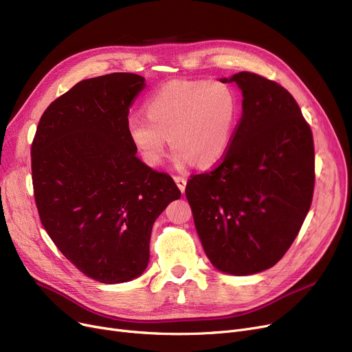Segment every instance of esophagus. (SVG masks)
I'll return each instance as SVG.
<instances>
[{"label":"esophagus","instance_id":"1","mask_svg":"<svg viewBox=\"0 0 352 352\" xmlns=\"http://www.w3.org/2000/svg\"><path fill=\"white\" fill-rule=\"evenodd\" d=\"M174 181L177 182V186H178L181 192L186 191V186H187V179L186 178H184L182 175H174Z\"/></svg>","mask_w":352,"mask_h":352}]
</instances>
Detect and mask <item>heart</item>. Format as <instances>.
<instances>
[{"mask_svg": "<svg viewBox=\"0 0 352 352\" xmlns=\"http://www.w3.org/2000/svg\"><path fill=\"white\" fill-rule=\"evenodd\" d=\"M146 116L126 118V133L141 160L162 162L170 144L173 161L186 168L217 164L228 151L238 120L234 89L221 81H173L148 98Z\"/></svg>", "mask_w": 352, "mask_h": 352, "instance_id": "b5f03b06", "label": "heart"}]
</instances>
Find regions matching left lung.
<instances>
[{"mask_svg": "<svg viewBox=\"0 0 352 352\" xmlns=\"http://www.w3.org/2000/svg\"><path fill=\"white\" fill-rule=\"evenodd\" d=\"M221 81L243 89V116L226 155L192 174L186 195L212 265L250 275L278 263L302 227L316 184L314 140L278 82L248 71Z\"/></svg>", "mask_w": 352, "mask_h": 352, "instance_id": "left-lung-1", "label": "left lung"}]
</instances>
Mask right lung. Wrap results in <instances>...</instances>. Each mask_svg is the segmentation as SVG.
Returning a JSON list of instances; mask_svg holds the SVG:
<instances>
[{
  "label": "right lung",
  "instance_id": "obj_1",
  "mask_svg": "<svg viewBox=\"0 0 352 352\" xmlns=\"http://www.w3.org/2000/svg\"><path fill=\"white\" fill-rule=\"evenodd\" d=\"M144 87L131 72L80 81L48 105L31 145L41 224L72 265L104 284L144 272L154 221L181 197L128 137L129 107Z\"/></svg>",
  "mask_w": 352,
  "mask_h": 352
}]
</instances>
